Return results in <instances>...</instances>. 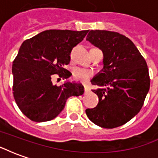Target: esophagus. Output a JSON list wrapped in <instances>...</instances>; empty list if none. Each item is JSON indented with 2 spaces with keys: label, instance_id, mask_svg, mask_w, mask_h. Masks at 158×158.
I'll return each mask as SVG.
<instances>
[{
  "label": "esophagus",
  "instance_id": "esophagus-1",
  "mask_svg": "<svg viewBox=\"0 0 158 158\" xmlns=\"http://www.w3.org/2000/svg\"><path fill=\"white\" fill-rule=\"evenodd\" d=\"M84 88H85V92H88V91H89V86H87V85H84Z\"/></svg>",
  "mask_w": 158,
  "mask_h": 158
}]
</instances>
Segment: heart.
<instances>
[{
    "instance_id": "b5f03b06",
    "label": "heart",
    "mask_w": 158,
    "mask_h": 158,
    "mask_svg": "<svg viewBox=\"0 0 158 158\" xmlns=\"http://www.w3.org/2000/svg\"><path fill=\"white\" fill-rule=\"evenodd\" d=\"M94 75V73L91 70L86 69H82V68H76L73 70V77L76 81L79 82L85 83L88 80L91 79Z\"/></svg>"
}]
</instances>
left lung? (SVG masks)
<instances>
[{
  "mask_svg": "<svg viewBox=\"0 0 158 158\" xmlns=\"http://www.w3.org/2000/svg\"><path fill=\"white\" fill-rule=\"evenodd\" d=\"M103 52V69L92 79L99 98L85 113L96 125L113 129L133 118L142 107L150 89L145 58L129 38L106 30H90L86 38Z\"/></svg>",
  "mask_w": 158,
  "mask_h": 158,
  "instance_id": "8db88e82",
  "label": "left lung"
}]
</instances>
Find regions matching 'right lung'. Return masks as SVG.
<instances>
[{
	"mask_svg": "<svg viewBox=\"0 0 158 158\" xmlns=\"http://www.w3.org/2000/svg\"><path fill=\"white\" fill-rule=\"evenodd\" d=\"M88 31L50 29L23 42L12 63V93L19 109L30 120L45 122L55 118L69 97L84 94L81 84L54 85L52 76H71L64 66L70 62L73 48Z\"/></svg>",
	"mask_w": 158,
	"mask_h": 158,
	"instance_id": "1",
	"label": "right lung"
}]
</instances>
